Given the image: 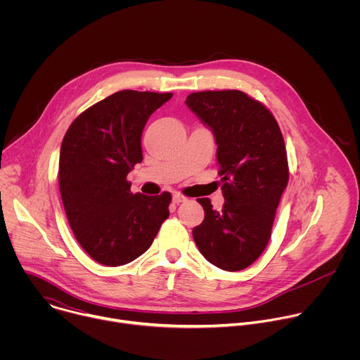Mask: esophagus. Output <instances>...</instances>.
<instances>
[{"mask_svg":"<svg viewBox=\"0 0 360 360\" xmlns=\"http://www.w3.org/2000/svg\"><path fill=\"white\" fill-rule=\"evenodd\" d=\"M185 200H186V198L181 193H174V196H172L174 203H181V202H185Z\"/></svg>","mask_w":360,"mask_h":360,"instance_id":"esophagus-1","label":"esophagus"}]
</instances>
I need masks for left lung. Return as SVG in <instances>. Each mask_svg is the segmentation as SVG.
<instances>
[{
    "label": "left lung",
    "instance_id": "8db88e82",
    "mask_svg": "<svg viewBox=\"0 0 360 360\" xmlns=\"http://www.w3.org/2000/svg\"><path fill=\"white\" fill-rule=\"evenodd\" d=\"M185 104L214 132L225 196L222 211L208 198L198 199L205 218L193 240L212 265L242 271L265 250L288 185L281 128L264 104L238 89L192 92Z\"/></svg>",
    "mask_w": 360,
    "mask_h": 360
}]
</instances>
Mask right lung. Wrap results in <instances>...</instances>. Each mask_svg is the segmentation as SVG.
<instances>
[{
	"label": "right lung",
	"instance_id": "right-lung-1",
	"mask_svg": "<svg viewBox=\"0 0 360 360\" xmlns=\"http://www.w3.org/2000/svg\"><path fill=\"white\" fill-rule=\"evenodd\" d=\"M171 98V92H115L78 115L63 139L58 179L64 210L75 239L101 265L136 259L169 217V192L132 193L127 175L142 162L148 118Z\"/></svg>",
	"mask_w": 360,
	"mask_h": 360
}]
</instances>
